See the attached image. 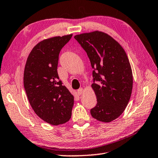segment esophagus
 <instances>
[{"instance_id": "34e87169", "label": "esophagus", "mask_w": 158, "mask_h": 158, "mask_svg": "<svg viewBox=\"0 0 158 158\" xmlns=\"http://www.w3.org/2000/svg\"><path fill=\"white\" fill-rule=\"evenodd\" d=\"M83 89L82 88H80L79 89H78V90H77V92H78V94H79V95H80V94H82L83 93Z\"/></svg>"}]
</instances>
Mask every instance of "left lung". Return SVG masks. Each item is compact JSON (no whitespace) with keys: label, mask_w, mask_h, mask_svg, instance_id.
<instances>
[{"label":"left lung","mask_w":158,"mask_h":158,"mask_svg":"<svg viewBox=\"0 0 158 158\" xmlns=\"http://www.w3.org/2000/svg\"><path fill=\"white\" fill-rule=\"evenodd\" d=\"M93 69L92 88L97 103L90 110L96 120L110 122L123 113L131 96L132 73L124 48L113 38L94 31L74 36Z\"/></svg>","instance_id":"8db88e82"}]
</instances>
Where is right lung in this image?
Here are the masks:
<instances>
[{
	"label": "right lung",
	"instance_id": "obj_1",
	"mask_svg": "<svg viewBox=\"0 0 158 158\" xmlns=\"http://www.w3.org/2000/svg\"><path fill=\"white\" fill-rule=\"evenodd\" d=\"M72 36L40 42L30 52L24 69V89L31 106L38 117L52 125L65 123L72 115L73 96L57 73L59 52Z\"/></svg>",
	"mask_w": 158,
	"mask_h": 158
}]
</instances>
